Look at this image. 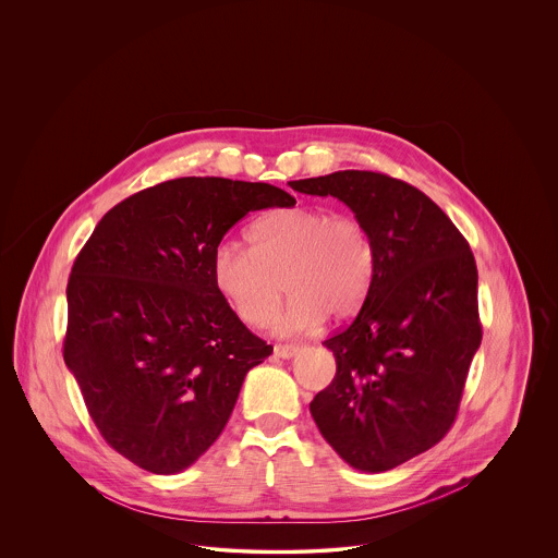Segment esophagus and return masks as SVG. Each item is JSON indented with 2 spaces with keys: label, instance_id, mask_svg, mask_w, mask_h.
<instances>
[{
  "label": "esophagus",
  "instance_id": "obj_1",
  "mask_svg": "<svg viewBox=\"0 0 558 558\" xmlns=\"http://www.w3.org/2000/svg\"><path fill=\"white\" fill-rule=\"evenodd\" d=\"M298 351H300L298 344H276L274 347V355L280 360H291Z\"/></svg>",
  "mask_w": 558,
  "mask_h": 558
}]
</instances>
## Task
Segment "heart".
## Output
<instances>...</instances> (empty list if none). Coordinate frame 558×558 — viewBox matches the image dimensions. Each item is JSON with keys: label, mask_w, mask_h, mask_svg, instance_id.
Wrapping results in <instances>:
<instances>
[{"label": "heart", "mask_w": 558, "mask_h": 558, "mask_svg": "<svg viewBox=\"0 0 558 558\" xmlns=\"http://www.w3.org/2000/svg\"><path fill=\"white\" fill-rule=\"evenodd\" d=\"M250 238L252 246L225 240L211 256L218 291L250 325L269 320L284 282L293 295L271 320L278 336L310 333L327 312L349 316L364 302L374 246L360 218L298 205L256 220Z\"/></svg>", "instance_id": "obj_1"}]
</instances>
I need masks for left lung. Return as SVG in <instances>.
<instances>
[{
    "label": "left lung",
    "instance_id": "obj_1",
    "mask_svg": "<svg viewBox=\"0 0 558 558\" xmlns=\"http://www.w3.org/2000/svg\"><path fill=\"white\" fill-rule=\"evenodd\" d=\"M289 186L336 196L371 233L364 306L323 342L336 376L310 413L347 464L389 471L428 451L456 420L482 344L473 252L433 198L389 175L338 171Z\"/></svg>",
    "mask_w": 558,
    "mask_h": 558
}]
</instances>
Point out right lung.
<instances>
[{
	"instance_id": "right-lung-1",
	"label": "right lung",
	"mask_w": 558,
	"mask_h": 558,
	"mask_svg": "<svg viewBox=\"0 0 558 558\" xmlns=\"http://www.w3.org/2000/svg\"><path fill=\"white\" fill-rule=\"evenodd\" d=\"M293 205L260 182L180 178L118 203L78 252L63 362L96 428L136 466L194 464L271 355L218 291L211 256L250 211Z\"/></svg>"
}]
</instances>
